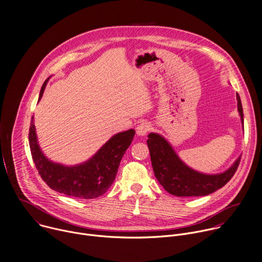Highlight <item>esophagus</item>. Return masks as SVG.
I'll return each instance as SVG.
<instances>
[{
    "label": "esophagus",
    "instance_id": "34e87169",
    "mask_svg": "<svg viewBox=\"0 0 262 262\" xmlns=\"http://www.w3.org/2000/svg\"><path fill=\"white\" fill-rule=\"evenodd\" d=\"M151 130V125L147 122H142L136 127V133L139 136H144Z\"/></svg>",
    "mask_w": 262,
    "mask_h": 262
}]
</instances>
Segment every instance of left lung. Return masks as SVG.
Instances as JSON below:
<instances>
[{"instance_id": "obj_1", "label": "left lung", "mask_w": 262, "mask_h": 262, "mask_svg": "<svg viewBox=\"0 0 262 262\" xmlns=\"http://www.w3.org/2000/svg\"><path fill=\"white\" fill-rule=\"evenodd\" d=\"M236 98L238 112L244 124V111L238 94ZM148 137L147 143L154 175L166 191L177 196H201L214 192L234 176L241 162V157H238L226 171L217 175H205L185 165L162 136L150 133Z\"/></svg>"}]
</instances>
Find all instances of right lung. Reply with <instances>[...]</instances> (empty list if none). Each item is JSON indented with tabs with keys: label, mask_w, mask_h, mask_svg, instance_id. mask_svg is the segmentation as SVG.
Returning a JSON list of instances; mask_svg holds the SVG:
<instances>
[{
	"label": "right lung",
	"mask_w": 262,
	"mask_h": 262,
	"mask_svg": "<svg viewBox=\"0 0 262 262\" xmlns=\"http://www.w3.org/2000/svg\"><path fill=\"white\" fill-rule=\"evenodd\" d=\"M48 80L41 86L38 101L42 97ZM134 135L133 129L118 133L92 159L75 166L53 163L46 158L38 147L33 122L29 129V144L39 176L50 188L69 196L87 200L102 195L111 186Z\"/></svg>",
	"instance_id": "add662e5"
}]
</instances>
